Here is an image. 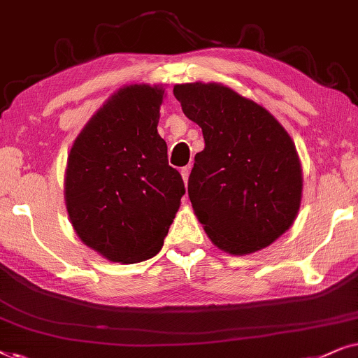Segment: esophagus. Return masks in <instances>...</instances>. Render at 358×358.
I'll use <instances>...</instances> for the list:
<instances>
[{
  "instance_id": "esophagus-1",
  "label": "esophagus",
  "mask_w": 358,
  "mask_h": 358,
  "mask_svg": "<svg viewBox=\"0 0 358 358\" xmlns=\"http://www.w3.org/2000/svg\"><path fill=\"white\" fill-rule=\"evenodd\" d=\"M180 173H182L183 182H185V185H187V182H188V176H189V166H183V169L180 170Z\"/></svg>"
}]
</instances>
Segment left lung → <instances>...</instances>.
<instances>
[{
	"label": "left lung",
	"mask_w": 358,
	"mask_h": 358,
	"mask_svg": "<svg viewBox=\"0 0 358 358\" xmlns=\"http://www.w3.org/2000/svg\"><path fill=\"white\" fill-rule=\"evenodd\" d=\"M173 94L203 131L188 196L209 239L232 255L273 244L301 206L303 171L292 137L264 106L222 83L175 85Z\"/></svg>",
	"instance_id": "8db88e82"
}]
</instances>
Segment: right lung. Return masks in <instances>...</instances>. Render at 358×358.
I'll use <instances>...</instances> for the list:
<instances>
[{"instance_id": "right-lung-1", "label": "right lung", "mask_w": 358, "mask_h": 358, "mask_svg": "<svg viewBox=\"0 0 358 358\" xmlns=\"http://www.w3.org/2000/svg\"><path fill=\"white\" fill-rule=\"evenodd\" d=\"M165 90H117L76 136L65 169V204L85 245L136 264L159 254L185 194L157 132Z\"/></svg>"}]
</instances>
